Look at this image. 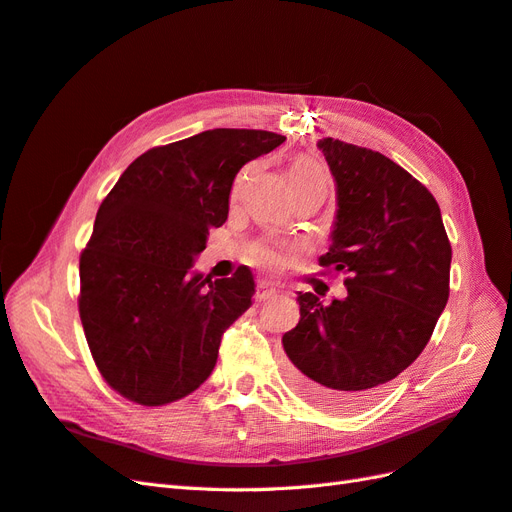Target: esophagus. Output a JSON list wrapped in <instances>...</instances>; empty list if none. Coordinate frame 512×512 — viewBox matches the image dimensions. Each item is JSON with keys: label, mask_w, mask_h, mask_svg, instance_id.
<instances>
[{"label": "esophagus", "mask_w": 512, "mask_h": 512, "mask_svg": "<svg viewBox=\"0 0 512 512\" xmlns=\"http://www.w3.org/2000/svg\"><path fill=\"white\" fill-rule=\"evenodd\" d=\"M278 295H280V290L269 282H260L258 288H256V299L258 301H269V299H275Z\"/></svg>", "instance_id": "1"}]
</instances>
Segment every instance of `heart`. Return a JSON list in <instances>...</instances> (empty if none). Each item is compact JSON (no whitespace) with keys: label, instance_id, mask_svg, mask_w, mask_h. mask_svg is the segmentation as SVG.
<instances>
[{"label":"heart","instance_id":"1","mask_svg":"<svg viewBox=\"0 0 512 512\" xmlns=\"http://www.w3.org/2000/svg\"><path fill=\"white\" fill-rule=\"evenodd\" d=\"M288 183L290 187L297 185H308V183H325V170L319 161L312 157H297L288 168ZM282 254L280 250L269 245H260L254 250V260L265 267H275L280 262Z\"/></svg>","mask_w":512,"mask_h":512}]
</instances>
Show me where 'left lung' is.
<instances>
[{"mask_svg":"<svg viewBox=\"0 0 512 512\" xmlns=\"http://www.w3.org/2000/svg\"><path fill=\"white\" fill-rule=\"evenodd\" d=\"M336 217L323 267L349 271L347 297L299 293L301 319L282 336L288 379L312 403L355 411L416 357L448 303L452 247L439 204L375 150L323 137Z\"/></svg>","mask_w":512,"mask_h":512,"instance_id":"1","label":"left lung"}]
</instances>
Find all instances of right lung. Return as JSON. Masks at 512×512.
Segmentation results:
<instances>
[{
  "label": "right lung",
  "mask_w": 512,
  "mask_h": 512,
  "mask_svg": "<svg viewBox=\"0 0 512 512\" xmlns=\"http://www.w3.org/2000/svg\"><path fill=\"white\" fill-rule=\"evenodd\" d=\"M284 135L213 129L137 157L99 206L79 260V316L101 375L157 407L198 390L224 331L252 306L254 275L193 269L209 230L228 219L234 176Z\"/></svg>",
  "instance_id": "1"
}]
</instances>
